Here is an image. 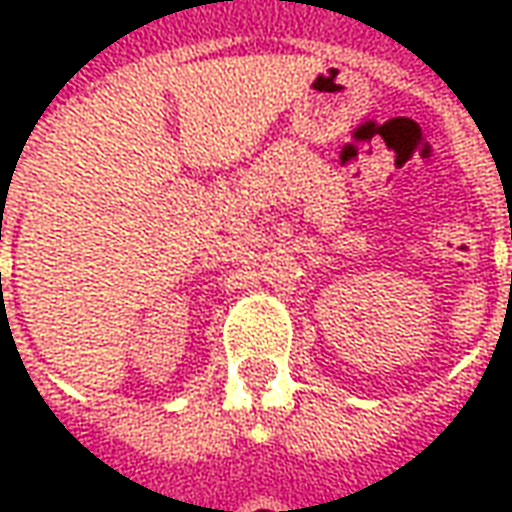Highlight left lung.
<instances>
[{
  "label": "left lung",
  "mask_w": 512,
  "mask_h": 512,
  "mask_svg": "<svg viewBox=\"0 0 512 512\" xmlns=\"http://www.w3.org/2000/svg\"><path fill=\"white\" fill-rule=\"evenodd\" d=\"M510 279H512V274H510Z\"/></svg>",
  "instance_id": "8db88e82"
}]
</instances>
